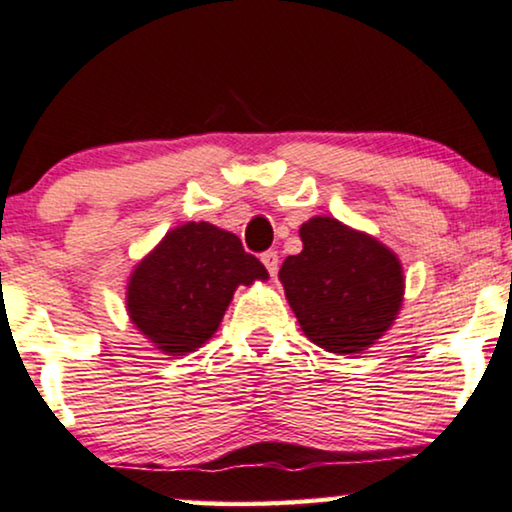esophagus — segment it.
<instances>
[{"label": "esophagus", "instance_id": "34e87169", "mask_svg": "<svg viewBox=\"0 0 512 512\" xmlns=\"http://www.w3.org/2000/svg\"><path fill=\"white\" fill-rule=\"evenodd\" d=\"M261 261H263V266L268 268V273L270 275H277V263H280V256H277V251H266V254H261Z\"/></svg>", "mask_w": 512, "mask_h": 512}]
</instances>
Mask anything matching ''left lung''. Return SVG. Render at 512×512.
<instances>
[{
    "label": "left lung",
    "mask_w": 512,
    "mask_h": 512,
    "mask_svg": "<svg viewBox=\"0 0 512 512\" xmlns=\"http://www.w3.org/2000/svg\"><path fill=\"white\" fill-rule=\"evenodd\" d=\"M299 235L304 251L285 258L280 280L301 330L325 351L361 353L399 313V258L334 218H311Z\"/></svg>",
    "instance_id": "1"
}]
</instances>
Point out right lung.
Wrapping results in <instances>:
<instances>
[{
  "label": "right lung",
  "instance_id": "1",
  "mask_svg": "<svg viewBox=\"0 0 512 512\" xmlns=\"http://www.w3.org/2000/svg\"><path fill=\"white\" fill-rule=\"evenodd\" d=\"M266 277L237 235L187 223L168 232L132 273L128 313L144 337L180 356L213 337L239 285Z\"/></svg>",
  "mask_w": 512,
  "mask_h": 512
}]
</instances>
